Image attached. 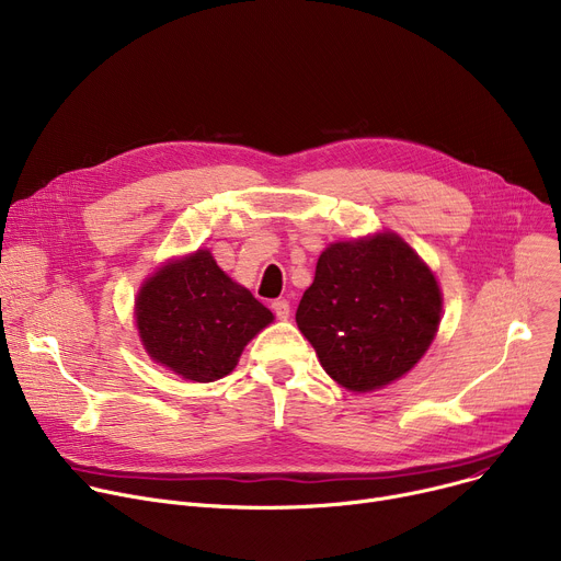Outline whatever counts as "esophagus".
<instances>
[{"mask_svg": "<svg viewBox=\"0 0 561 561\" xmlns=\"http://www.w3.org/2000/svg\"><path fill=\"white\" fill-rule=\"evenodd\" d=\"M273 311H275V316H277L279 320H286V318L290 316V305H288L286 300H275V302H273Z\"/></svg>", "mask_w": 561, "mask_h": 561, "instance_id": "34e87169", "label": "esophagus"}]
</instances>
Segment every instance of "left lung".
I'll use <instances>...</instances> for the list:
<instances>
[{"label": "left lung", "instance_id": "8db88e82", "mask_svg": "<svg viewBox=\"0 0 561 561\" xmlns=\"http://www.w3.org/2000/svg\"><path fill=\"white\" fill-rule=\"evenodd\" d=\"M438 320V284L396 233L330 245L296 313L322 368L350 391L379 389L414 368Z\"/></svg>", "mask_w": 561, "mask_h": 561}]
</instances>
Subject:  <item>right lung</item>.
<instances>
[{
  "label": "right lung",
  "instance_id": "1",
  "mask_svg": "<svg viewBox=\"0 0 561 561\" xmlns=\"http://www.w3.org/2000/svg\"><path fill=\"white\" fill-rule=\"evenodd\" d=\"M268 322L271 309L231 282L206 250L163 265L142 284L136 302L147 355L193 381L231 373L248 341Z\"/></svg>",
  "mask_w": 561,
  "mask_h": 561
}]
</instances>
